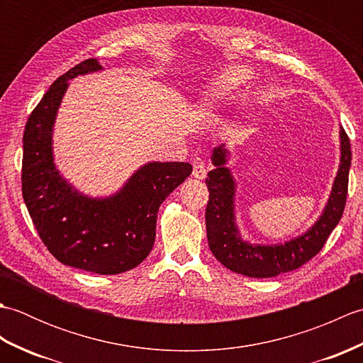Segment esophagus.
I'll use <instances>...</instances> for the list:
<instances>
[{"instance_id": "obj_1", "label": "esophagus", "mask_w": 363, "mask_h": 363, "mask_svg": "<svg viewBox=\"0 0 363 363\" xmlns=\"http://www.w3.org/2000/svg\"><path fill=\"white\" fill-rule=\"evenodd\" d=\"M191 165H194V177H196V179H204L206 174H207V169H206V165L203 159L199 157H195L194 162H191Z\"/></svg>"}]
</instances>
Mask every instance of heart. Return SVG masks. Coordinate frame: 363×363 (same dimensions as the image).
Instances as JSON below:
<instances>
[{
  "mask_svg": "<svg viewBox=\"0 0 363 363\" xmlns=\"http://www.w3.org/2000/svg\"><path fill=\"white\" fill-rule=\"evenodd\" d=\"M251 78L250 72L243 67H230L221 72L217 78L212 81V86L206 91L199 109L204 113H215L225 106L235 91L240 90L248 84Z\"/></svg>",
  "mask_w": 363,
  "mask_h": 363,
  "instance_id": "b5f03b06",
  "label": "heart"
}]
</instances>
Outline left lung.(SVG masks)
Wrapping results in <instances>:
<instances>
[{"label":"left lung","mask_w":363,"mask_h":363,"mask_svg":"<svg viewBox=\"0 0 363 363\" xmlns=\"http://www.w3.org/2000/svg\"><path fill=\"white\" fill-rule=\"evenodd\" d=\"M211 159L213 169L206 177L209 189L206 207L207 242L213 256L230 272L250 277H273L296 269L317 256L342 218L351 167L350 138L342 126L340 165L325 209L304 234L284 243L260 245L243 240L235 223L237 184L233 172L226 167L229 159L226 145L213 148Z\"/></svg>","instance_id":"left-lung-1"}]
</instances>
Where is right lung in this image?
<instances>
[{
	"mask_svg": "<svg viewBox=\"0 0 363 363\" xmlns=\"http://www.w3.org/2000/svg\"><path fill=\"white\" fill-rule=\"evenodd\" d=\"M103 70L87 59L51 84L23 134L21 190L46 248L64 265L96 274H118L148 257L160 204L191 173L187 162H148L106 198L76 190L54 162L52 129L59 106L76 76Z\"/></svg>",
	"mask_w": 363,
	"mask_h": 363,
	"instance_id": "obj_1",
	"label": "right lung"
}]
</instances>
